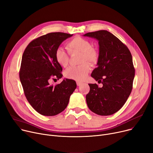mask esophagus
<instances>
[{
    "mask_svg": "<svg viewBox=\"0 0 153 153\" xmlns=\"http://www.w3.org/2000/svg\"><path fill=\"white\" fill-rule=\"evenodd\" d=\"M76 84H77V86H80L81 85H82V82H76Z\"/></svg>",
    "mask_w": 153,
    "mask_h": 153,
    "instance_id": "1",
    "label": "esophagus"
}]
</instances>
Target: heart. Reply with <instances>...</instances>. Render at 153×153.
I'll list each match as a JSON object with an SVG mask.
<instances>
[{"label":"heart","instance_id":"heart-1","mask_svg":"<svg viewBox=\"0 0 153 153\" xmlns=\"http://www.w3.org/2000/svg\"><path fill=\"white\" fill-rule=\"evenodd\" d=\"M66 45L70 54H81L80 62L82 64L79 66H71L68 68L64 72V76L69 79L82 81L89 72L90 65L88 63L94 65L97 63L99 59L98 51L92 47L89 40L79 36L70 39ZM54 57L59 65L64 68L68 66L69 62V55L62 48L59 47L56 50ZM86 61L89 63H87Z\"/></svg>","mask_w":153,"mask_h":153}]
</instances>
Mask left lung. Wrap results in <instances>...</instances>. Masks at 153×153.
Listing matches in <instances>:
<instances>
[{
  "mask_svg": "<svg viewBox=\"0 0 153 153\" xmlns=\"http://www.w3.org/2000/svg\"><path fill=\"white\" fill-rule=\"evenodd\" d=\"M84 36L99 42L98 66L91 76L103 84L102 87L89 84L87 106L97 115H112L123 106L132 91L135 70L131 54L125 44L107 30L89 32Z\"/></svg>",
  "mask_w": 153,
  "mask_h": 153,
  "instance_id": "left-lung-1",
  "label": "left lung"
}]
</instances>
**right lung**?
Segmentation results:
<instances>
[{
    "instance_id": "right-lung-1",
    "label": "right lung",
    "mask_w": 153,
    "mask_h": 153,
    "mask_svg": "<svg viewBox=\"0 0 153 153\" xmlns=\"http://www.w3.org/2000/svg\"><path fill=\"white\" fill-rule=\"evenodd\" d=\"M72 36L62 32L48 33L31 41L23 52L20 80L27 100L39 114H60L77 87L75 81L68 79L56 85L50 84L51 79L62 76V68L55 59L56 50Z\"/></svg>"
}]
</instances>
